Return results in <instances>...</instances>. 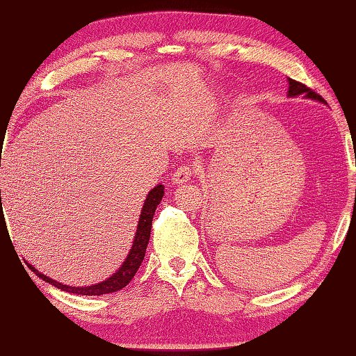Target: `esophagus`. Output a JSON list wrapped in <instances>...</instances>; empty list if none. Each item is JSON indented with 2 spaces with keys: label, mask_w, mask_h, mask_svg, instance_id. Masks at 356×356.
<instances>
[{
  "label": "esophagus",
  "mask_w": 356,
  "mask_h": 356,
  "mask_svg": "<svg viewBox=\"0 0 356 356\" xmlns=\"http://www.w3.org/2000/svg\"><path fill=\"white\" fill-rule=\"evenodd\" d=\"M191 176H193L191 168L184 165V166H179L177 168V171L172 174L171 180H172L174 185H182L184 182H188V180L191 179Z\"/></svg>",
  "instance_id": "obj_1"
}]
</instances>
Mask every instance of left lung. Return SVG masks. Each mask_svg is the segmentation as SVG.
I'll return each mask as SVG.
<instances>
[{"mask_svg":"<svg viewBox=\"0 0 356 356\" xmlns=\"http://www.w3.org/2000/svg\"><path fill=\"white\" fill-rule=\"evenodd\" d=\"M300 94H305V97L312 99V100H318V102H323L322 95H318L317 92L312 91L311 88L306 86V84L300 83V81H295L292 78H289V92L287 95L289 97H297Z\"/></svg>","mask_w":356,"mask_h":356,"instance_id":"obj_1","label":"left lung"}]
</instances>
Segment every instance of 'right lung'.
<instances>
[{"instance_id": "obj_1", "label": "right lung", "mask_w": 356, "mask_h": 356, "mask_svg": "<svg viewBox=\"0 0 356 356\" xmlns=\"http://www.w3.org/2000/svg\"><path fill=\"white\" fill-rule=\"evenodd\" d=\"M163 185H156L155 188H152L149 191V195L144 201V206L141 210V216L140 221H138V227H136V236L134 238V245H131V250L127 254V259H125L124 264L120 265V268L118 270L116 273L111 275L110 278L97 282L94 286H86V287H72V286H65L58 282L55 280L48 278L44 273H40L39 270H35L31 264H26L29 270L42 278L44 281H47L48 284L55 286L61 291L70 292V293H76V295H105V293H113L118 292L120 289H124L129 282L134 280V276L136 275L138 268L144 259V254H146V248L150 238V229H152V218L155 213V209L159 206L161 197H163L165 191H163Z\"/></svg>"}]
</instances>
